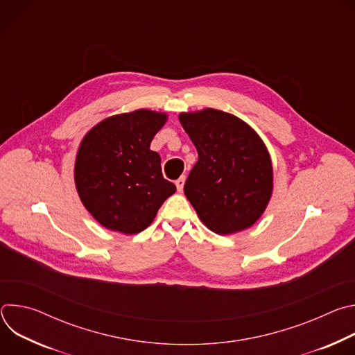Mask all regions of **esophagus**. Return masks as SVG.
Segmentation results:
<instances>
[{
    "label": "esophagus",
    "mask_w": 355,
    "mask_h": 355,
    "mask_svg": "<svg viewBox=\"0 0 355 355\" xmlns=\"http://www.w3.org/2000/svg\"><path fill=\"white\" fill-rule=\"evenodd\" d=\"M184 184H185V175H184V177H180V178L175 181L177 191H178V192H182V189H184Z\"/></svg>",
    "instance_id": "esophagus-1"
}]
</instances>
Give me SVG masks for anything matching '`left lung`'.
<instances>
[{"label": "left lung", "instance_id": "1", "mask_svg": "<svg viewBox=\"0 0 355 355\" xmlns=\"http://www.w3.org/2000/svg\"><path fill=\"white\" fill-rule=\"evenodd\" d=\"M196 147L184 193L204 225L218 234L248 229L272 193V164L257 132L240 118L207 108L178 116Z\"/></svg>", "mask_w": 355, "mask_h": 355}]
</instances>
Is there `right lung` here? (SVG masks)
I'll use <instances>...</instances> for the list:
<instances>
[{
  "label": "right lung",
  "mask_w": 355,
  "mask_h": 355,
  "mask_svg": "<svg viewBox=\"0 0 355 355\" xmlns=\"http://www.w3.org/2000/svg\"><path fill=\"white\" fill-rule=\"evenodd\" d=\"M167 114L137 110L95 125L81 140L74 181L85 209L104 227L136 234L155 220L175 185L150 143Z\"/></svg>",
  "instance_id": "1"
}]
</instances>
